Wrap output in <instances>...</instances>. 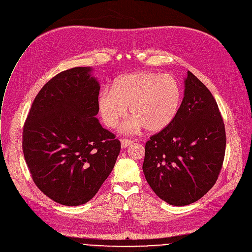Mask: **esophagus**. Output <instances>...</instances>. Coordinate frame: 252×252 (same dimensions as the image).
Masks as SVG:
<instances>
[{
	"label": "esophagus",
	"mask_w": 252,
	"mask_h": 252,
	"mask_svg": "<svg viewBox=\"0 0 252 252\" xmlns=\"http://www.w3.org/2000/svg\"><path fill=\"white\" fill-rule=\"evenodd\" d=\"M132 143H133L132 140H129V139H122V140H121V147H122V148H126V147L130 146Z\"/></svg>",
	"instance_id": "34e87169"
}]
</instances>
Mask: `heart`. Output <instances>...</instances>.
<instances>
[{
    "instance_id": "heart-1",
    "label": "heart",
    "mask_w": 252,
    "mask_h": 252,
    "mask_svg": "<svg viewBox=\"0 0 252 252\" xmlns=\"http://www.w3.org/2000/svg\"><path fill=\"white\" fill-rule=\"evenodd\" d=\"M182 102V89L171 74L140 71L118 77L111 88L98 95V108L104 124L115 128L126 115L132 117L122 126L123 132L132 133L140 128L160 132L176 119Z\"/></svg>"
}]
</instances>
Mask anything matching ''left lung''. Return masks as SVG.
<instances>
[{"label": "left lung", "instance_id": "8db88e82", "mask_svg": "<svg viewBox=\"0 0 252 252\" xmlns=\"http://www.w3.org/2000/svg\"><path fill=\"white\" fill-rule=\"evenodd\" d=\"M178 115L145 146L143 172L155 193L183 207L196 202L216 184L226 136L218 103L207 86L190 71Z\"/></svg>", "mask_w": 252, "mask_h": 252}]
</instances>
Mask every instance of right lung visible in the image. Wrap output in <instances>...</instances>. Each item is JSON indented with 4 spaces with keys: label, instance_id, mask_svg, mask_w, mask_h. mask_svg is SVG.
<instances>
[{
    "label": "right lung",
    "instance_id": "1",
    "mask_svg": "<svg viewBox=\"0 0 252 252\" xmlns=\"http://www.w3.org/2000/svg\"><path fill=\"white\" fill-rule=\"evenodd\" d=\"M90 67H73L39 90L23 130L35 186L63 206L86 204L114 168L121 143L95 117L100 86Z\"/></svg>",
    "mask_w": 252,
    "mask_h": 252
}]
</instances>
